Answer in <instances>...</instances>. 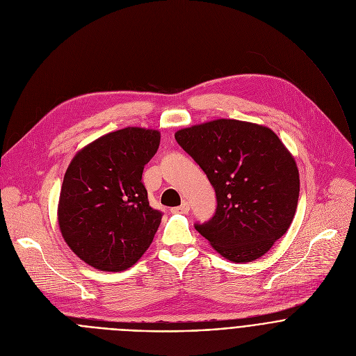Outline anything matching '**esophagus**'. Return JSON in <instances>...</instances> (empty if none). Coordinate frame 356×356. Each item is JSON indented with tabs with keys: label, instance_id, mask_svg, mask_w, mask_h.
Wrapping results in <instances>:
<instances>
[{
	"label": "esophagus",
	"instance_id": "esophagus-1",
	"mask_svg": "<svg viewBox=\"0 0 356 356\" xmlns=\"http://www.w3.org/2000/svg\"><path fill=\"white\" fill-rule=\"evenodd\" d=\"M190 211V204L187 201H184V202H181V206H179V207H175V209H172V213H180V214H187Z\"/></svg>",
	"mask_w": 356,
	"mask_h": 356
}]
</instances>
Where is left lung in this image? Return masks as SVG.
<instances>
[{
	"label": "left lung",
	"instance_id": "left-lung-1",
	"mask_svg": "<svg viewBox=\"0 0 356 356\" xmlns=\"http://www.w3.org/2000/svg\"><path fill=\"white\" fill-rule=\"evenodd\" d=\"M216 190L217 209L194 228L225 259L252 262L289 229L300 179L294 158L262 125L217 120L175 135Z\"/></svg>",
	"mask_w": 356,
	"mask_h": 356
}]
</instances>
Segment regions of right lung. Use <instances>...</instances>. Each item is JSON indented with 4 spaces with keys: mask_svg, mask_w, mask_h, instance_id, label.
Listing matches in <instances>:
<instances>
[{
    "mask_svg": "<svg viewBox=\"0 0 356 356\" xmlns=\"http://www.w3.org/2000/svg\"><path fill=\"white\" fill-rule=\"evenodd\" d=\"M161 134L125 128L101 136L73 158L59 200V227L76 255L90 266L131 268L154 241L163 213L149 206L145 165Z\"/></svg>",
    "mask_w": 356,
    "mask_h": 356,
    "instance_id": "obj_1",
    "label": "right lung"
}]
</instances>
